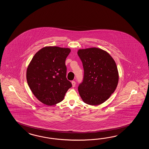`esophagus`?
<instances>
[{"instance_id":"obj_1","label":"esophagus","mask_w":149,"mask_h":149,"mask_svg":"<svg viewBox=\"0 0 149 149\" xmlns=\"http://www.w3.org/2000/svg\"><path fill=\"white\" fill-rule=\"evenodd\" d=\"M71 83H72V87H75V86H76V82L74 81H72V82H71Z\"/></svg>"}]
</instances>
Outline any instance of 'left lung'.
<instances>
[{
	"mask_svg": "<svg viewBox=\"0 0 149 149\" xmlns=\"http://www.w3.org/2000/svg\"><path fill=\"white\" fill-rule=\"evenodd\" d=\"M78 55L84 70L78 86L79 95L86 104H101L117 88L119 74L116 62L106 51L98 48L79 49Z\"/></svg>",
	"mask_w": 149,
	"mask_h": 149,
	"instance_id": "obj_1",
	"label": "left lung"
}]
</instances>
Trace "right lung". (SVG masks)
<instances>
[{"label":"right lung","instance_id":"add662e5","mask_svg":"<svg viewBox=\"0 0 149 149\" xmlns=\"http://www.w3.org/2000/svg\"><path fill=\"white\" fill-rule=\"evenodd\" d=\"M70 52L68 48L45 47L36 53L28 65V84L36 98L45 104L60 103L72 87L66 77L65 63Z\"/></svg>","mask_w":149,"mask_h":149}]
</instances>
